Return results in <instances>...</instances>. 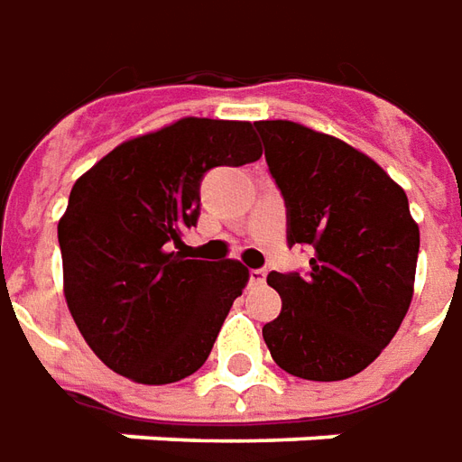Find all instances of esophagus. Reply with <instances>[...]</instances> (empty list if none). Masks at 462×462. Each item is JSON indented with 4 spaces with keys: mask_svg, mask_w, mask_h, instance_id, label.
Returning a JSON list of instances; mask_svg holds the SVG:
<instances>
[{
    "mask_svg": "<svg viewBox=\"0 0 462 462\" xmlns=\"http://www.w3.org/2000/svg\"><path fill=\"white\" fill-rule=\"evenodd\" d=\"M248 278H251V286H263L266 283V271L263 268H254Z\"/></svg>",
    "mask_w": 462,
    "mask_h": 462,
    "instance_id": "esophagus-1",
    "label": "esophagus"
}]
</instances>
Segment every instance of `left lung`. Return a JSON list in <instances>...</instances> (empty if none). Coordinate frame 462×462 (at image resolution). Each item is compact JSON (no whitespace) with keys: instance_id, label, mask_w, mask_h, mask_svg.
Wrapping results in <instances>:
<instances>
[{"instance_id":"1","label":"left lung","mask_w":462,"mask_h":462,"mask_svg":"<svg viewBox=\"0 0 462 462\" xmlns=\"http://www.w3.org/2000/svg\"><path fill=\"white\" fill-rule=\"evenodd\" d=\"M289 211V244L310 271L268 273L283 300L263 326L271 358L306 381H343L371 365L413 300L420 231L408 196L371 156L296 121H256Z\"/></svg>"}]
</instances>
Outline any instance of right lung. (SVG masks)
Wrapping results in <instances>:
<instances>
[{"instance_id": "obj_1", "label": "right lung", "mask_w": 462, "mask_h": 462, "mask_svg": "<svg viewBox=\"0 0 462 462\" xmlns=\"http://www.w3.org/2000/svg\"><path fill=\"white\" fill-rule=\"evenodd\" d=\"M261 153L251 121L184 116L119 143L71 186L57 228L64 299L111 371L166 385L204 365L248 268L169 248L199 218L204 173Z\"/></svg>"}]
</instances>
